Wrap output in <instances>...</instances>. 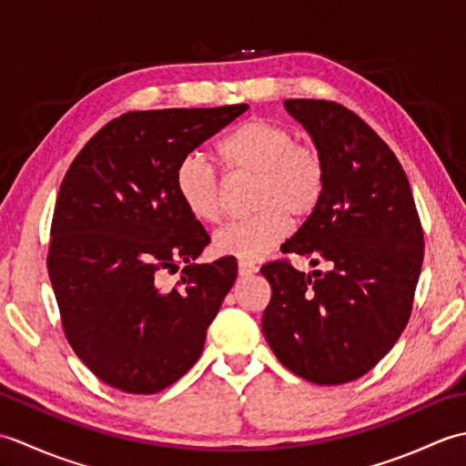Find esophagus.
Wrapping results in <instances>:
<instances>
[{"label": "esophagus", "instance_id": "34e87169", "mask_svg": "<svg viewBox=\"0 0 466 466\" xmlns=\"http://www.w3.org/2000/svg\"><path fill=\"white\" fill-rule=\"evenodd\" d=\"M258 272V266L252 264V262H238V274L242 276V279H248V276Z\"/></svg>", "mask_w": 466, "mask_h": 466}]
</instances>
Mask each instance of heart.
Returning <instances> with one entry per match:
<instances>
[{
    "instance_id": "heart-1",
    "label": "heart",
    "mask_w": 466,
    "mask_h": 466,
    "mask_svg": "<svg viewBox=\"0 0 466 466\" xmlns=\"http://www.w3.org/2000/svg\"><path fill=\"white\" fill-rule=\"evenodd\" d=\"M218 157L228 172L254 174L252 208L242 220L224 224L212 246L220 256L242 262L258 260L289 232V213L306 218L319 206L326 167L314 146L296 142V134L268 117H252L218 144ZM174 187L184 208L200 222L220 216V180L200 154H187L174 170Z\"/></svg>"
}]
</instances>
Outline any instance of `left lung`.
<instances>
[{"label":"left lung","instance_id":"1","mask_svg":"<svg viewBox=\"0 0 466 466\" xmlns=\"http://www.w3.org/2000/svg\"><path fill=\"white\" fill-rule=\"evenodd\" d=\"M310 134L326 182L314 212L282 252L324 262L304 274L262 266L272 299L262 332L286 369L314 384H344L374 369L412 310L424 238L400 162L369 124L326 100H286Z\"/></svg>","mask_w":466,"mask_h":466}]
</instances>
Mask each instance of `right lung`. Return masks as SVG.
Here are the masks:
<instances>
[{
    "mask_svg": "<svg viewBox=\"0 0 466 466\" xmlns=\"http://www.w3.org/2000/svg\"><path fill=\"white\" fill-rule=\"evenodd\" d=\"M248 110L170 107L106 124L59 186L47 274L66 339L97 379L154 394L192 369L232 289V258L196 264L210 236L174 187L184 156ZM187 266L174 289L159 274Z\"/></svg>",
    "mask_w": 466,
    "mask_h": 466,
    "instance_id": "add662e5",
    "label": "right lung"
}]
</instances>
